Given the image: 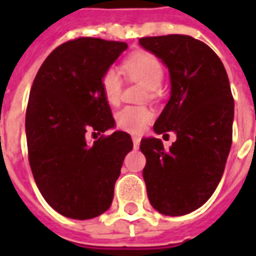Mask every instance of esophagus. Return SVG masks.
Returning a JSON list of instances; mask_svg holds the SVG:
<instances>
[{"mask_svg": "<svg viewBox=\"0 0 256 256\" xmlns=\"http://www.w3.org/2000/svg\"><path fill=\"white\" fill-rule=\"evenodd\" d=\"M132 144H134V148H138L140 144V136H132Z\"/></svg>", "mask_w": 256, "mask_h": 256, "instance_id": "esophagus-1", "label": "esophagus"}]
</instances>
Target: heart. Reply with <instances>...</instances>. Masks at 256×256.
Here are the masks:
<instances>
[{
  "label": "heart",
  "instance_id": "1",
  "mask_svg": "<svg viewBox=\"0 0 256 256\" xmlns=\"http://www.w3.org/2000/svg\"><path fill=\"white\" fill-rule=\"evenodd\" d=\"M122 69L128 77L148 86L150 94H154L164 80V66L160 61L146 52L132 54L124 62ZM100 85L108 104H118L122 88L120 73L114 69L106 70L100 80ZM116 120V124L126 132H140L152 120V112L144 106H126L118 112Z\"/></svg>",
  "mask_w": 256,
  "mask_h": 256
}]
</instances>
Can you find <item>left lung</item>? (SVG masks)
Segmentation results:
<instances>
[{
    "label": "left lung",
    "mask_w": 256,
    "mask_h": 256,
    "mask_svg": "<svg viewBox=\"0 0 256 256\" xmlns=\"http://www.w3.org/2000/svg\"><path fill=\"white\" fill-rule=\"evenodd\" d=\"M140 45L170 73V100L154 132L176 134L168 150L158 138L140 140L148 200L160 214L186 215L208 200L224 171L234 120L230 82L214 50L190 36L144 37Z\"/></svg>",
    "instance_id": "obj_1"
}]
</instances>
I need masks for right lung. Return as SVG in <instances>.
I'll use <instances>...</instances> for the list:
<instances>
[{
  "label": "right lung",
  "instance_id": "1",
  "mask_svg": "<svg viewBox=\"0 0 256 256\" xmlns=\"http://www.w3.org/2000/svg\"><path fill=\"white\" fill-rule=\"evenodd\" d=\"M126 49L124 42L77 38L54 49L34 78L25 120L30 168L46 202L68 218L108 210L132 150L124 132L86 142L88 132L116 126L100 80Z\"/></svg>",
  "mask_w": 256,
  "mask_h": 256
}]
</instances>
